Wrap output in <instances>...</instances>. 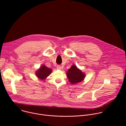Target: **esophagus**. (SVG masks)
I'll list each match as a JSON object with an SVG mask.
<instances>
[{
  "label": "esophagus",
  "instance_id": "34e87169",
  "mask_svg": "<svg viewBox=\"0 0 126 126\" xmlns=\"http://www.w3.org/2000/svg\"><path fill=\"white\" fill-rule=\"evenodd\" d=\"M57 69H58V70H60V69H61V67L60 66V65H58V66H57Z\"/></svg>",
  "mask_w": 126,
  "mask_h": 126
}]
</instances>
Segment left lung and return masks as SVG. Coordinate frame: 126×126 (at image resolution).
<instances>
[{
    "label": "left lung",
    "instance_id": "obj_1",
    "mask_svg": "<svg viewBox=\"0 0 126 126\" xmlns=\"http://www.w3.org/2000/svg\"><path fill=\"white\" fill-rule=\"evenodd\" d=\"M67 76L69 81L74 84L83 81L85 75L75 65H73L67 72Z\"/></svg>",
    "mask_w": 126,
    "mask_h": 126
}]
</instances>
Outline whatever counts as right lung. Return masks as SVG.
<instances>
[{"instance_id": "right-lung-1", "label": "right lung", "mask_w": 126, "mask_h": 126, "mask_svg": "<svg viewBox=\"0 0 126 126\" xmlns=\"http://www.w3.org/2000/svg\"><path fill=\"white\" fill-rule=\"evenodd\" d=\"M52 70L51 69L43 65L38 70V71H36V74L38 78L41 80H43L49 76Z\"/></svg>"}]
</instances>
